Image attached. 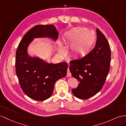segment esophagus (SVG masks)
<instances>
[{
    "label": "esophagus",
    "mask_w": 126,
    "mask_h": 126,
    "mask_svg": "<svg viewBox=\"0 0 126 126\" xmlns=\"http://www.w3.org/2000/svg\"><path fill=\"white\" fill-rule=\"evenodd\" d=\"M66 76H67V77H70L71 76V73H70L69 68H68V69H67V75H66Z\"/></svg>",
    "instance_id": "esophagus-1"
}]
</instances>
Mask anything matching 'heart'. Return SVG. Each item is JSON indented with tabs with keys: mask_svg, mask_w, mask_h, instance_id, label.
Returning a JSON list of instances; mask_svg holds the SVG:
<instances>
[{
	"mask_svg": "<svg viewBox=\"0 0 126 126\" xmlns=\"http://www.w3.org/2000/svg\"><path fill=\"white\" fill-rule=\"evenodd\" d=\"M67 43L72 45L71 49L74 56L81 57L89 53L96 41V35L93 31L84 27H78L65 34ZM60 51L63 53L64 49L61 42H59Z\"/></svg>",
	"mask_w": 126,
	"mask_h": 126,
	"instance_id": "heart-1",
	"label": "heart"
}]
</instances>
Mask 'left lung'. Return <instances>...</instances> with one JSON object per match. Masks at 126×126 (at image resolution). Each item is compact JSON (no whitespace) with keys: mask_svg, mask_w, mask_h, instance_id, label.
Here are the masks:
<instances>
[{"mask_svg":"<svg viewBox=\"0 0 126 126\" xmlns=\"http://www.w3.org/2000/svg\"><path fill=\"white\" fill-rule=\"evenodd\" d=\"M96 34L94 49L82 59L70 62V71L79 82L71 91L80 99H88L101 91L110 70V47L104 35L97 28Z\"/></svg>","mask_w":126,"mask_h":126,"instance_id":"1","label":"left lung"}]
</instances>
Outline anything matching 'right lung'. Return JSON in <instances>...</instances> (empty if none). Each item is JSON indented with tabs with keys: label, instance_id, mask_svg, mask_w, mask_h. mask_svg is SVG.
I'll return each instance as SVG.
<instances>
[{
	"label": "right lung",
	"instance_id": "1",
	"mask_svg": "<svg viewBox=\"0 0 126 126\" xmlns=\"http://www.w3.org/2000/svg\"><path fill=\"white\" fill-rule=\"evenodd\" d=\"M59 32L53 24L37 25L25 34L16 53L15 70L22 91L29 97L43 101L53 94L57 80L65 77L66 62L49 63L38 56H31L28 49L35 38H48L56 41Z\"/></svg>",
	"mask_w": 126,
	"mask_h": 126
}]
</instances>
